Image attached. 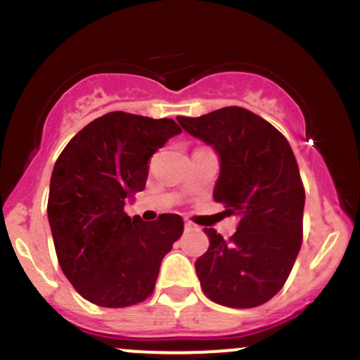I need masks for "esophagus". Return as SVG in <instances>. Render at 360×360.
I'll list each match as a JSON object with an SVG mask.
<instances>
[{
	"label": "esophagus",
	"mask_w": 360,
	"mask_h": 360,
	"mask_svg": "<svg viewBox=\"0 0 360 360\" xmlns=\"http://www.w3.org/2000/svg\"><path fill=\"white\" fill-rule=\"evenodd\" d=\"M184 228H186V230H193L195 224L191 223V221H184Z\"/></svg>",
	"instance_id": "esophagus-1"
}]
</instances>
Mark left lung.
<instances>
[{
	"mask_svg": "<svg viewBox=\"0 0 360 360\" xmlns=\"http://www.w3.org/2000/svg\"><path fill=\"white\" fill-rule=\"evenodd\" d=\"M177 122L219 155L214 200L240 217L230 240L205 228L209 249L195 261L202 291L223 307H259L285 284L303 240L304 190L291 146L238 106Z\"/></svg>",
	"mask_w": 360,
	"mask_h": 360,
	"instance_id": "8db88e82",
	"label": "left lung"
}]
</instances>
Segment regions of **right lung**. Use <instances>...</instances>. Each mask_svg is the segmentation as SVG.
<instances>
[{"mask_svg": "<svg viewBox=\"0 0 360 360\" xmlns=\"http://www.w3.org/2000/svg\"><path fill=\"white\" fill-rule=\"evenodd\" d=\"M177 134L170 118L112 111L83 127L57 158L46 207L53 245L68 281L90 303L122 308L153 292L184 223L177 214L148 223L123 207L146 186L155 151Z\"/></svg>", "mask_w": 360, "mask_h": 360, "instance_id": "obj_1", "label": "right lung"}]
</instances>
